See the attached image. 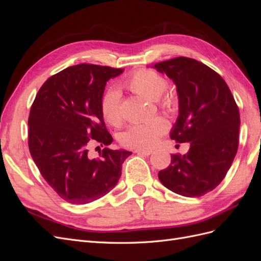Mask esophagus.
Listing matches in <instances>:
<instances>
[{
	"mask_svg": "<svg viewBox=\"0 0 261 261\" xmlns=\"http://www.w3.org/2000/svg\"><path fill=\"white\" fill-rule=\"evenodd\" d=\"M135 153L137 154H144V155H150L152 153L151 150H145V149H136Z\"/></svg>",
	"mask_w": 261,
	"mask_h": 261,
	"instance_id": "obj_1",
	"label": "esophagus"
}]
</instances>
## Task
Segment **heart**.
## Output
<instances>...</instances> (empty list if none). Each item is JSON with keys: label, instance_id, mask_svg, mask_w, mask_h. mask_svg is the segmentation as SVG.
I'll return each instance as SVG.
<instances>
[{"label": "heart", "instance_id": "heart-1", "mask_svg": "<svg viewBox=\"0 0 261 261\" xmlns=\"http://www.w3.org/2000/svg\"><path fill=\"white\" fill-rule=\"evenodd\" d=\"M124 87L141 97L153 100L162 110L169 113L174 111L176 108L175 98L169 93H163L168 87L167 80L153 69L136 70L124 82ZM100 110L108 124L112 126L121 124L120 94L117 91L109 90L102 96ZM168 122L161 116L132 124L121 135V143L128 148H150L168 130Z\"/></svg>", "mask_w": 261, "mask_h": 261}]
</instances>
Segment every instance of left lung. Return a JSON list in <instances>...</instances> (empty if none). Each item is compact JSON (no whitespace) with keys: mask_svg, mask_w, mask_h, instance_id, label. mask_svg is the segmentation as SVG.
<instances>
[{"mask_svg":"<svg viewBox=\"0 0 261 261\" xmlns=\"http://www.w3.org/2000/svg\"><path fill=\"white\" fill-rule=\"evenodd\" d=\"M153 67L176 85L179 114L170 137L189 145L158 176L172 192L200 197L222 181L238 152L239 107L223 78L201 62L179 57Z\"/></svg>","mask_w":261,"mask_h":261,"instance_id":"obj_1","label":"left lung"}]
</instances>
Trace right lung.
Returning <instances> with one entry per match:
<instances>
[{"mask_svg": "<svg viewBox=\"0 0 261 261\" xmlns=\"http://www.w3.org/2000/svg\"><path fill=\"white\" fill-rule=\"evenodd\" d=\"M122 68L80 64L51 76L39 89L28 118L31 156L62 199L85 204L117 184L127 150L105 148L91 158L92 144L111 145L100 102L107 82Z\"/></svg>", "mask_w": 261, "mask_h": 261, "instance_id": "obj_1", "label": "right lung"}]
</instances>
